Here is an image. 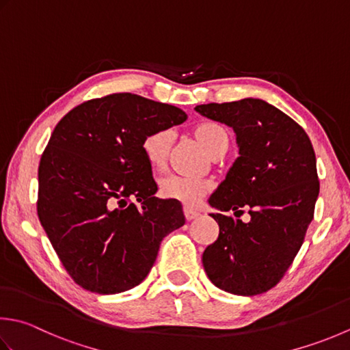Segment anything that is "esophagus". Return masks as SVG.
I'll list each match as a JSON object with an SVG mask.
<instances>
[{"instance_id": "1", "label": "esophagus", "mask_w": 350, "mask_h": 350, "mask_svg": "<svg viewBox=\"0 0 350 350\" xmlns=\"http://www.w3.org/2000/svg\"><path fill=\"white\" fill-rule=\"evenodd\" d=\"M183 214H185V218H187V220H194V218L198 215V212L196 209H193V208L185 206L183 208Z\"/></svg>"}]
</instances>
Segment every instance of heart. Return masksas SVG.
<instances>
[{
	"instance_id": "obj_1",
	"label": "heart",
	"mask_w": 350,
	"mask_h": 350,
	"mask_svg": "<svg viewBox=\"0 0 350 350\" xmlns=\"http://www.w3.org/2000/svg\"><path fill=\"white\" fill-rule=\"evenodd\" d=\"M194 138L209 156L217 157L223 150H228L229 135L224 127L217 122H202L193 130ZM173 146V133L168 129H159L144 138L141 148L148 165L156 171L167 167L170 150ZM212 183L204 179H188V177L170 174L159 180V196L167 200L180 202L187 206H196L202 198L209 194Z\"/></svg>"
}]
</instances>
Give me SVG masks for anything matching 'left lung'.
Instances as JSON below:
<instances>
[{"mask_svg": "<svg viewBox=\"0 0 350 350\" xmlns=\"http://www.w3.org/2000/svg\"><path fill=\"white\" fill-rule=\"evenodd\" d=\"M198 113L237 133L239 157L209 197L218 209L217 241L203 252L211 282L238 296L271 290L290 269L314 218L320 182L305 130L259 98L209 103ZM247 208L249 224L238 221Z\"/></svg>", "mask_w": 350, "mask_h": 350, "instance_id": "obj_1", "label": "left lung"}]
</instances>
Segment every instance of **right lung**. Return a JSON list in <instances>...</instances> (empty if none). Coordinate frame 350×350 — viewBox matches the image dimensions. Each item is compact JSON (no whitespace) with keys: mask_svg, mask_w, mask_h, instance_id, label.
I'll use <instances>...</instances> for the list:
<instances>
[{"mask_svg":"<svg viewBox=\"0 0 350 350\" xmlns=\"http://www.w3.org/2000/svg\"><path fill=\"white\" fill-rule=\"evenodd\" d=\"M185 120L179 107L121 92L81 103L54 127L39 162L38 217L81 288L139 285L162 238L185 224L180 202L154 197L141 148L148 133Z\"/></svg>","mask_w":350,"mask_h":350,"instance_id":"add662e5","label":"right lung"}]
</instances>
